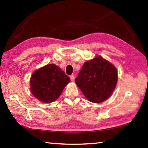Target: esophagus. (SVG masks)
Returning a JSON list of instances; mask_svg holds the SVG:
<instances>
[{"mask_svg":"<svg viewBox=\"0 0 148 148\" xmlns=\"http://www.w3.org/2000/svg\"><path fill=\"white\" fill-rule=\"evenodd\" d=\"M70 79L71 80V81H74V79H75V77L74 75H71V76H70Z\"/></svg>","mask_w":148,"mask_h":148,"instance_id":"34e87169","label":"esophagus"}]
</instances>
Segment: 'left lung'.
Masks as SVG:
<instances>
[{"instance_id":"1","label":"left lung","mask_w":148,"mask_h":148,"mask_svg":"<svg viewBox=\"0 0 148 148\" xmlns=\"http://www.w3.org/2000/svg\"><path fill=\"white\" fill-rule=\"evenodd\" d=\"M117 81L118 71L114 65L97 56L84 63L75 82L89 101L100 103L112 95Z\"/></svg>"}]
</instances>
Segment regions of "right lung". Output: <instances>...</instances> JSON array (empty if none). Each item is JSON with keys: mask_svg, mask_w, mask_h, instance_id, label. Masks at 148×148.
<instances>
[{"mask_svg": "<svg viewBox=\"0 0 148 148\" xmlns=\"http://www.w3.org/2000/svg\"><path fill=\"white\" fill-rule=\"evenodd\" d=\"M70 78L55 64H48L33 72L30 77V90L40 101L49 103L61 95Z\"/></svg>", "mask_w": 148, "mask_h": 148, "instance_id": "add662e5", "label": "right lung"}]
</instances>
